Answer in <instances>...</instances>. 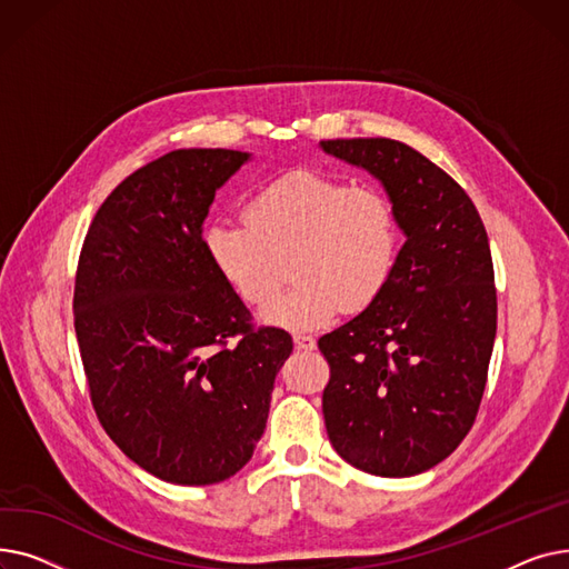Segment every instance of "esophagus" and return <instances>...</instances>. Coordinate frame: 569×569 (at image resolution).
<instances>
[{"label": "esophagus", "mask_w": 569, "mask_h": 569, "mask_svg": "<svg viewBox=\"0 0 569 569\" xmlns=\"http://www.w3.org/2000/svg\"><path fill=\"white\" fill-rule=\"evenodd\" d=\"M292 341H295L297 348H302V350H313L316 348V339L311 335H307V332H295Z\"/></svg>", "instance_id": "obj_1"}]
</instances>
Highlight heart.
Masks as SVG:
<instances>
[{"label":"heart","mask_w":569,"mask_h":569,"mask_svg":"<svg viewBox=\"0 0 569 569\" xmlns=\"http://www.w3.org/2000/svg\"><path fill=\"white\" fill-rule=\"evenodd\" d=\"M202 239L219 277L253 307L277 292L290 262L295 283L262 318L311 330L378 300L397 269L401 226L382 189L292 170L249 198L244 219H217Z\"/></svg>","instance_id":"b5f03b06"}]
</instances>
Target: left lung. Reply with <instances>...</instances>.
Returning <instances> with one entry per match:
<instances>
[{
    "label": "left lung",
    "mask_w": 569,
    "mask_h": 569,
    "mask_svg": "<svg viewBox=\"0 0 569 569\" xmlns=\"http://www.w3.org/2000/svg\"><path fill=\"white\" fill-rule=\"evenodd\" d=\"M320 144L380 179L406 232L385 292L318 339L327 436L365 472H425L457 450L482 403L498 318L489 237L468 193L410 144Z\"/></svg>",
    "instance_id": "1"
}]
</instances>
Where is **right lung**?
<instances>
[{
	"label": "right lung",
	"mask_w": 569,
	"mask_h": 569,
	"mask_svg": "<svg viewBox=\"0 0 569 569\" xmlns=\"http://www.w3.org/2000/svg\"><path fill=\"white\" fill-rule=\"evenodd\" d=\"M249 159L174 149L99 207L78 258L73 325L94 412L131 461L172 485H217L264 431L292 352L253 316L204 251L217 189Z\"/></svg>",
	"instance_id": "1"
}]
</instances>
